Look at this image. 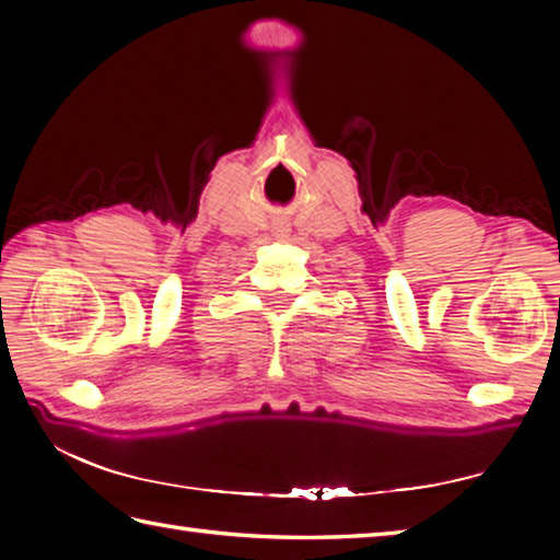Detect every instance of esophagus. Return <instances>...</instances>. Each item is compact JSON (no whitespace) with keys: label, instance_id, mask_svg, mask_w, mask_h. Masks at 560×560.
Wrapping results in <instances>:
<instances>
[{"label":"esophagus","instance_id":"34e87169","mask_svg":"<svg viewBox=\"0 0 560 560\" xmlns=\"http://www.w3.org/2000/svg\"><path fill=\"white\" fill-rule=\"evenodd\" d=\"M277 235H279V237H287V231H281V229H279V231H277Z\"/></svg>","mask_w":560,"mask_h":560}]
</instances>
